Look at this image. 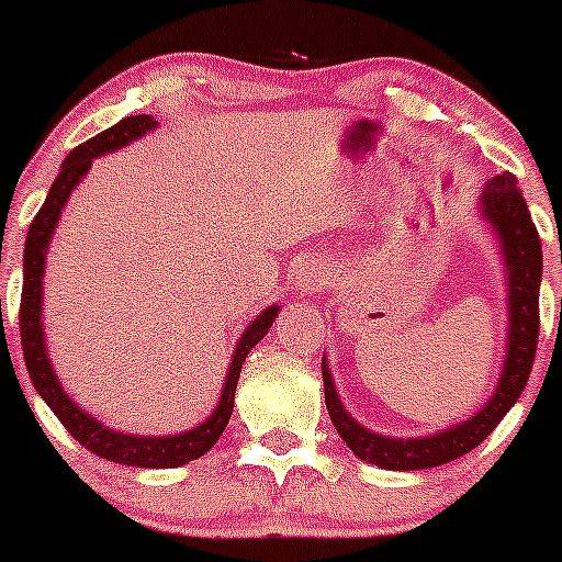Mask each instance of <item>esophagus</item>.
Wrapping results in <instances>:
<instances>
[{"label": "esophagus", "mask_w": 562, "mask_h": 562, "mask_svg": "<svg viewBox=\"0 0 562 562\" xmlns=\"http://www.w3.org/2000/svg\"><path fill=\"white\" fill-rule=\"evenodd\" d=\"M328 280H331V271L326 269V263H317L315 260V263L302 266V271L296 277V285L302 293H317L328 285Z\"/></svg>", "instance_id": "esophagus-1"}]
</instances>
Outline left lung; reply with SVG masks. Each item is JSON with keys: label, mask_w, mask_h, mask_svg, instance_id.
<instances>
[{"label": "left lung", "mask_w": 562, "mask_h": 562, "mask_svg": "<svg viewBox=\"0 0 562 562\" xmlns=\"http://www.w3.org/2000/svg\"><path fill=\"white\" fill-rule=\"evenodd\" d=\"M479 214L486 228H492L497 247H501L508 291L506 359H503L497 386L484 402V407L473 413L468 422H459L443 432L422 435V438H389V435L367 429L345 411L326 359H323V394H326L328 416H331L339 438L367 464H378L383 470H427L468 454L517 405L527 378H530L538 345V291H541L543 255L522 190L512 173L503 171L486 181L479 195Z\"/></svg>", "instance_id": "obj_1"}]
</instances>
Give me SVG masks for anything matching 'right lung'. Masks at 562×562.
<instances>
[{
	"mask_svg": "<svg viewBox=\"0 0 562 562\" xmlns=\"http://www.w3.org/2000/svg\"><path fill=\"white\" fill-rule=\"evenodd\" d=\"M155 116H127L119 124L108 127L105 133L94 135L87 144L76 146L70 155L61 162L59 176L50 184L45 203L40 206L37 217L32 220L30 234H26L24 249V291H21V345H24V361L30 370L32 383H35L37 394L43 396L45 405L54 411V416L65 424L67 432L87 446L92 454L108 459V462L130 464V468H179V464L192 462V459L203 457L214 443L220 440L223 429L228 427V418L234 413V396L236 383H239L241 364H245L247 353L266 337V331L274 323L280 304H271L263 313L255 317L252 323L241 331L239 342H236L234 359L228 364V375H225V386L220 391V402L206 422L198 427L187 429V432L162 435V438H151V435H130L116 432V429L105 427L98 418L89 416L78 402L70 400L65 389H61L59 378H56L54 364L45 350V331H43V274H45V258H48L50 236H54L56 223H59L61 212H65L70 192L81 184L83 176L92 168L94 157L111 155V151L122 149V146L133 144V140L144 138L149 130H155Z\"/></svg>",
	"mask_w": 562,
	"mask_h": 562,
	"instance_id": "1",
	"label": "right lung"
}]
</instances>
